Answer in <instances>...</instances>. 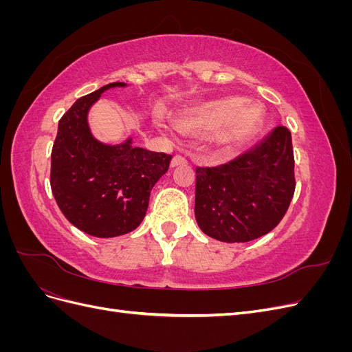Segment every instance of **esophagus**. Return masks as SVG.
I'll list each match as a JSON object with an SVG mask.
<instances>
[{"instance_id":"34e87169","label":"esophagus","mask_w":352,"mask_h":352,"mask_svg":"<svg viewBox=\"0 0 352 352\" xmlns=\"http://www.w3.org/2000/svg\"><path fill=\"white\" fill-rule=\"evenodd\" d=\"M186 164V158L182 157V155H175L172 158V163H170V166L172 167H177V166H184Z\"/></svg>"}]
</instances>
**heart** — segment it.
Wrapping results in <instances>:
<instances>
[{"label": "heart", "instance_id": "heart-1", "mask_svg": "<svg viewBox=\"0 0 352 352\" xmlns=\"http://www.w3.org/2000/svg\"><path fill=\"white\" fill-rule=\"evenodd\" d=\"M176 127L186 135L206 136L226 150L242 146L260 131L263 109L255 102H245L239 97L208 100L186 109L175 119Z\"/></svg>", "mask_w": 352, "mask_h": 352}]
</instances>
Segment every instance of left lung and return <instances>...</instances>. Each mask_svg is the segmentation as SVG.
I'll return each mask as SVG.
<instances>
[{
  "mask_svg": "<svg viewBox=\"0 0 352 352\" xmlns=\"http://www.w3.org/2000/svg\"><path fill=\"white\" fill-rule=\"evenodd\" d=\"M291 132L278 126L252 150L217 167H197L195 219L206 235L248 242L279 225L295 192Z\"/></svg>",
  "mask_w": 352,
  "mask_h": 352,
  "instance_id": "left-lung-1",
  "label": "left lung"
}]
</instances>
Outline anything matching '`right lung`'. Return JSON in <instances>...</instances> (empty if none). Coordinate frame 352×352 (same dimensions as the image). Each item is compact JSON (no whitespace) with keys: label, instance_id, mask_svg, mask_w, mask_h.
<instances>
[{"label":"right lung","instance_id":"add662e5","mask_svg":"<svg viewBox=\"0 0 352 352\" xmlns=\"http://www.w3.org/2000/svg\"><path fill=\"white\" fill-rule=\"evenodd\" d=\"M126 87L113 82L79 98L63 114L51 151V190L65 217L82 232L113 238L141 225L150 194L172 155L95 140L88 111L104 91Z\"/></svg>","mask_w":352,"mask_h":352}]
</instances>
